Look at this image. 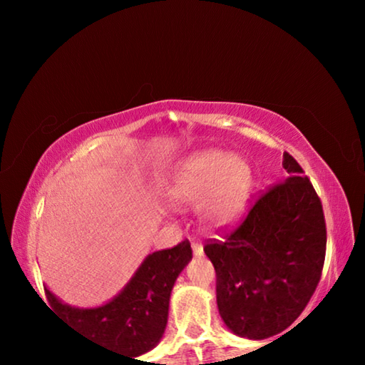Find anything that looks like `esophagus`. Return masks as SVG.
Instances as JSON below:
<instances>
[{"mask_svg": "<svg viewBox=\"0 0 365 365\" xmlns=\"http://www.w3.org/2000/svg\"><path fill=\"white\" fill-rule=\"evenodd\" d=\"M191 248H193L195 256H202V255H205V250H202V245H200V243H191Z\"/></svg>", "mask_w": 365, "mask_h": 365, "instance_id": "esophagus-1", "label": "esophagus"}]
</instances>
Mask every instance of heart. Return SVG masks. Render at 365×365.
<instances>
[{
    "label": "heart",
    "mask_w": 365,
    "mask_h": 365,
    "mask_svg": "<svg viewBox=\"0 0 365 365\" xmlns=\"http://www.w3.org/2000/svg\"><path fill=\"white\" fill-rule=\"evenodd\" d=\"M251 188L252 170L243 158L207 150L190 154L170 170L165 195L185 205L202 200V220L212 228H225L245 211Z\"/></svg>",
    "instance_id": "b5f03b06"
}]
</instances>
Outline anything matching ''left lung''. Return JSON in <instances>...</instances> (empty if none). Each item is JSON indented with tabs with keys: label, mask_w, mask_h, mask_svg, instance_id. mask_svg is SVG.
I'll use <instances>...</instances> for the list:
<instances>
[{
	"label": "left lung",
	"mask_w": 365,
	"mask_h": 365,
	"mask_svg": "<svg viewBox=\"0 0 365 365\" xmlns=\"http://www.w3.org/2000/svg\"><path fill=\"white\" fill-rule=\"evenodd\" d=\"M283 169L288 177L257 197L242 224L205 245L220 317L250 339L282 333L301 316L325 261L320 197L292 154L283 153Z\"/></svg>",
	"instance_id": "left-lung-1"
}]
</instances>
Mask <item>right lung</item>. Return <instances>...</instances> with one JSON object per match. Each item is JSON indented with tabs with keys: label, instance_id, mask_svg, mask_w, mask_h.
Here are the masks:
<instances>
[{
	"label": "right lung",
	"instance_id": "obj_1",
	"mask_svg": "<svg viewBox=\"0 0 365 365\" xmlns=\"http://www.w3.org/2000/svg\"><path fill=\"white\" fill-rule=\"evenodd\" d=\"M191 257L188 240L170 250L153 252L125 288L100 307L78 309L64 304L48 288L46 298L71 329L109 349L137 357L153 349L163 338L172 288Z\"/></svg>",
	"mask_w": 365,
	"mask_h": 365
}]
</instances>
